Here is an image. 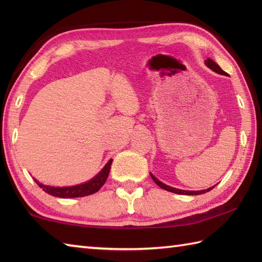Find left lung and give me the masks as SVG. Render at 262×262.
Wrapping results in <instances>:
<instances>
[{"label": "left lung", "instance_id": "obj_1", "mask_svg": "<svg viewBox=\"0 0 262 262\" xmlns=\"http://www.w3.org/2000/svg\"><path fill=\"white\" fill-rule=\"evenodd\" d=\"M205 64L207 65L210 70H213L214 72H216V73H219V74H223V75H227V74L225 73V72L220 68L219 64H216L213 59L207 58V59L205 60ZM149 174H151V173H149ZM151 177H152V179L154 180V182L157 183V185H158L160 188L164 189V190H166V191L174 192V193H179V194H202V193H205V192H208V191H210L211 189H213V188L215 187V186H214V187H210V188H208V189H205V190H199V191L181 190V189H177V188H173V187H170V186H166V185H164V183H162V182H161L160 180H158L157 178H155L153 174H151Z\"/></svg>", "mask_w": 262, "mask_h": 262}]
</instances>
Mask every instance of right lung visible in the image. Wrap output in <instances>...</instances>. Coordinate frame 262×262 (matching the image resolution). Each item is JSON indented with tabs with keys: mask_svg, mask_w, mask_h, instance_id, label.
Listing matches in <instances>:
<instances>
[{
	"mask_svg": "<svg viewBox=\"0 0 262 262\" xmlns=\"http://www.w3.org/2000/svg\"><path fill=\"white\" fill-rule=\"evenodd\" d=\"M111 163H113V160H109L108 163L104 165V168L100 171L96 177L92 178V179L89 180L88 182L82 183V185L72 186V187H51V186L42 185V183L38 182L36 179L35 181L37 182V185L39 187L42 188L43 191L55 197H59V198L84 197V196H89V194L96 193L97 191L100 190V188L104 185V182L109 176Z\"/></svg>",
	"mask_w": 262,
	"mask_h": 262,
	"instance_id": "right-lung-1",
	"label": "right lung"
}]
</instances>
